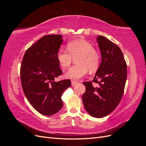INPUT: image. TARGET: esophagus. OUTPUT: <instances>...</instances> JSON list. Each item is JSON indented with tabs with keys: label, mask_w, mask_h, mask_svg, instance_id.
Listing matches in <instances>:
<instances>
[{
	"label": "esophagus",
	"mask_w": 146,
	"mask_h": 146,
	"mask_svg": "<svg viewBox=\"0 0 146 146\" xmlns=\"http://www.w3.org/2000/svg\"><path fill=\"white\" fill-rule=\"evenodd\" d=\"M77 83L78 82L77 81H76V80H71V85H72V86L76 85Z\"/></svg>",
	"instance_id": "1"
}]
</instances>
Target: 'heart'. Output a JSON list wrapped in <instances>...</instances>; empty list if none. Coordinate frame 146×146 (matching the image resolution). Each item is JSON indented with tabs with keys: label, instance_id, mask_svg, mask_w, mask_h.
I'll return each instance as SVG.
<instances>
[{
	"label": "heart",
	"instance_id": "heart-1",
	"mask_svg": "<svg viewBox=\"0 0 146 146\" xmlns=\"http://www.w3.org/2000/svg\"><path fill=\"white\" fill-rule=\"evenodd\" d=\"M66 47L67 49L60 48L57 52L59 64L63 68H68L76 57L75 61L77 63L66 72L67 78H80L88 73V69L91 72H94L99 69L100 55L90 42L83 39H75L69 41Z\"/></svg>",
	"mask_w": 146,
	"mask_h": 146
}]
</instances>
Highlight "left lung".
<instances>
[{"instance_id":"1","label":"left lung","mask_w":146,"mask_h":146,"mask_svg":"<svg viewBox=\"0 0 146 146\" xmlns=\"http://www.w3.org/2000/svg\"><path fill=\"white\" fill-rule=\"evenodd\" d=\"M102 61L92 82L83 84L86 91L82 96L84 107L91 116L104 117L111 113L120 102L127 76V63L121 48L103 36L97 38ZM97 83L94 87L92 83Z\"/></svg>"}]
</instances>
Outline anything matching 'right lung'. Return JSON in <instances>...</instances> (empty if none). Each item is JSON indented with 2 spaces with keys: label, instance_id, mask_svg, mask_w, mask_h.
<instances>
[{
  "label": "right lung",
  "instance_id": "right-lung-1",
  "mask_svg": "<svg viewBox=\"0 0 146 146\" xmlns=\"http://www.w3.org/2000/svg\"><path fill=\"white\" fill-rule=\"evenodd\" d=\"M62 35H48L26 50L21 66V85L31 105L43 115L50 116L63 107L61 95L71 86L69 79L55 82L63 72L56 58Z\"/></svg>",
  "mask_w": 146,
  "mask_h": 146
}]
</instances>
